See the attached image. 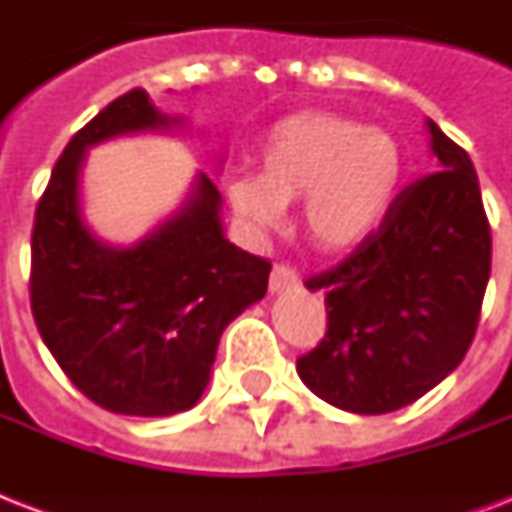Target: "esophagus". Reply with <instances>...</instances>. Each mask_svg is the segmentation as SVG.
<instances>
[{"mask_svg":"<svg viewBox=\"0 0 512 512\" xmlns=\"http://www.w3.org/2000/svg\"><path fill=\"white\" fill-rule=\"evenodd\" d=\"M300 284V276L292 265L287 263H276L271 271V281H268V287L271 292H284V289H295Z\"/></svg>","mask_w":512,"mask_h":512,"instance_id":"obj_1","label":"esophagus"}]
</instances>
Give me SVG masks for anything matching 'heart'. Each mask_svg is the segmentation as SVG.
Returning <instances> with one entry per match:
<instances>
[{"label":"heart","instance_id":"1","mask_svg":"<svg viewBox=\"0 0 512 512\" xmlns=\"http://www.w3.org/2000/svg\"><path fill=\"white\" fill-rule=\"evenodd\" d=\"M404 172L401 148L353 119L305 111L279 122L260 148V175L228 183L233 212L260 231L305 196V228L324 249L356 244L382 223Z\"/></svg>","mask_w":512,"mask_h":512}]
</instances>
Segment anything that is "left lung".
<instances>
[{
  "label": "left lung",
  "mask_w": 512,
  "mask_h": 512,
  "mask_svg": "<svg viewBox=\"0 0 512 512\" xmlns=\"http://www.w3.org/2000/svg\"><path fill=\"white\" fill-rule=\"evenodd\" d=\"M438 170L398 193L377 231L305 281L324 289L327 335L297 374L327 404L385 414L454 372L476 337L492 228L465 148L428 119Z\"/></svg>",
  "instance_id": "1"
}]
</instances>
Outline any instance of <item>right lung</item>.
<instances>
[{
	"mask_svg": "<svg viewBox=\"0 0 512 512\" xmlns=\"http://www.w3.org/2000/svg\"><path fill=\"white\" fill-rule=\"evenodd\" d=\"M167 124L140 87L111 100L68 140L31 231L28 295L44 345L90 401L135 417L199 401L223 329L265 295L271 273L223 236L220 191L204 172L185 207L132 249L87 231L76 193L84 151Z\"/></svg>",
	"mask_w": 512,
	"mask_h": 512,
	"instance_id": "1",
	"label": "right lung"
}]
</instances>
